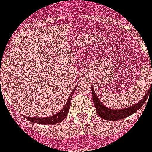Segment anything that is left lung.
<instances>
[{
	"instance_id": "8db88e82",
	"label": "left lung",
	"mask_w": 152,
	"mask_h": 152,
	"mask_svg": "<svg viewBox=\"0 0 152 152\" xmlns=\"http://www.w3.org/2000/svg\"><path fill=\"white\" fill-rule=\"evenodd\" d=\"M91 88L92 98H93L94 104V106H95V108L97 110V112L99 115L102 118L105 119V120H108V121H117V120H120V119L124 118H127L128 116L131 115L132 114L135 113L137 110H139L141 108V106L144 104V103L147 100L148 95H149L150 90L152 88V83L151 86L150 87L148 93L145 94V96L140 102L134 104V106H130V107H128L127 109H122V110H112V109L108 108L107 106H104L103 104V103H101L100 100H99L98 97H97L95 91L94 90V88L92 86Z\"/></svg>"
}]
</instances>
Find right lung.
<instances>
[{"label":"right lung","instance_id":"1","mask_svg":"<svg viewBox=\"0 0 152 152\" xmlns=\"http://www.w3.org/2000/svg\"><path fill=\"white\" fill-rule=\"evenodd\" d=\"M76 87L73 89V91L71 92L70 95H69V98H68L67 101H66V104H65L64 107L61 110L59 113L57 114L54 115L49 116V117L46 118H34V117H29V116H24L25 118H27L28 121H31V122L37 123V124H53L58 123L60 121H62L64 119L66 118L67 115V113L69 110V107H70V103H71L72 97H73V93H74L75 90L76 89Z\"/></svg>","mask_w":152,"mask_h":152}]
</instances>
